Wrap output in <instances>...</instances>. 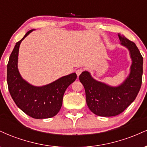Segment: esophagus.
<instances>
[{
	"instance_id": "34e87169",
	"label": "esophagus",
	"mask_w": 147,
	"mask_h": 147,
	"mask_svg": "<svg viewBox=\"0 0 147 147\" xmlns=\"http://www.w3.org/2000/svg\"><path fill=\"white\" fill-rule=\"evenodd\" d=\"M84 71V69L83 68H79V69H77V70H76V73H77V75L79 76L81 75V73H82V72Z\"/></svg>"
}]
</instances>
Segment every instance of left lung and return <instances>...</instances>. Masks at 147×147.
<instances>
[{"label":"left lung","instance_id":"1","mask_svg":"<svg viewBox=\"0 0 147 147\" xmlns=\"http://www.w3.org/2000/svg\"><path fill=\"white\" fill-rule=\"evenodd\" d=\"M120 45L129 52L131 65L126 78L116 86L96 80L88 71L79 75V80L85 88L86 104L94 114L102 117H112L120 114L137 97L142 85L143 58L132 41L118 34Z\"/></svg>","mask_w":147,"mask_h":147}]
</instances>
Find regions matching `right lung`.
Returning a JSON list of instances; mask_svg holds the SVG:
<instances>
[{"mask_svg": "<svg viewBox=\"0 0 147 147\" xmlns=\"http://www.w3.org/2000/svg\"><path fill=\"white\" fill-rule=\"evenodd\" d=\"M33 30L28 32L15 45L7 64V82L10 95L22 111L35 119H46L55 116L60 111L64 92L75 82L77 75L73 72L41 86L32 85L21 77L18 68L19 47Z\"/></svg>", "mask_w": 147, "mask_h": 147, "instance_id": "add662e5", "label": "right lung"}]
</instances>
